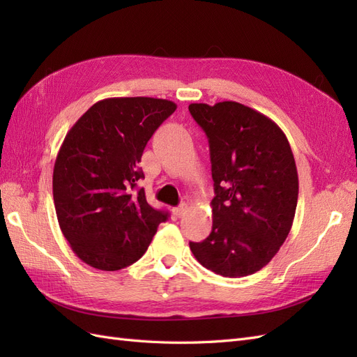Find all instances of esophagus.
<instances>
[{"label":"esophagus","mask_w":357,"mask_h":357,"mask_svg":"<svg viewBox=\"0 0 357 357\" xmlns=\"http://www.w3.org/2000/svg\"><path fill=\"white\" fill-rule=\"evenodd\" d=\"M186 211H188V204H180L178 207H176L174 210H172V213H174V215H176L177 219L183 218V215L186 214Z\"/></svg>","instance_id":"34e87169"}]
</instances>
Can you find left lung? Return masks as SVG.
<instances>
[{
    "instance_id": "left-lung-1",
    "label": "left lung",
    "mask_w": 357,
    "mask_h": 357,
    "mask_svg": "<svg viewBox=\"0 0 357 357\" xmlns=\"http://www.w3.org/2000/svg\"><path fill=\"white\" fill-rule=\"evenodd\" d=\"M210 143L211 234L189 243L197 261L222 277L262 269L286 241L298 204V171L274 121L235 101L190 104Z\"/></svg>"
}]
</instances>
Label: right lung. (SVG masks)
Masks as SVG:
<instances>
[{
	"label": "right lung",
	"mask_w": 357,
	"mask_h": 357,
	"mask_svg": "<svg viewBox=\"0 0 357 357\" xmlns=\"http://www.w3.org/2000/svg\"><path fill=\"white\" fill-rule=\"evenodd\" d=\"M160 98L95 102L67 132L53 168V201L71 250L92 268L117 271L142 257L168 219L137 181L150 137L176 112Z\"/></svg>",
	"instance_id": "right-lung-1"
}]
</instances>
